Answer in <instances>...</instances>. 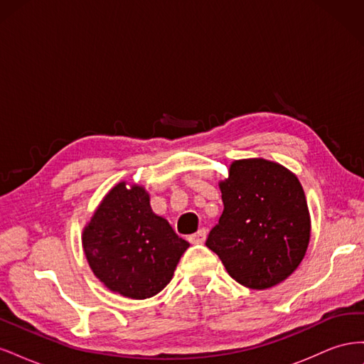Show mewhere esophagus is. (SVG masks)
Segmentation results:
<instances>
[{"mask_svg":"<svg viewBox=\"0 0 364 364\" xmlns=\"http://www.w3.org/2000/svg\"><path fill=\"white\" fill-rule=\"evenodd\" d=\"M206 229H199L197 230L196 234H193V235H190V243H193V245H203L205 243V240H206Z\"/></svg>","mask_w":364,"mask_h":364,"instance_id":"obj_1","label":"esophagus"}]
</instances>
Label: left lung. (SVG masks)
I'll return each instance as SVG.
<instances>
[{
    "instance_id": "1",
    "label": "left lung",
    "mask_w": 364,
    "mask_h": 364,
    "mask_svg": "<svg viewBox=\"0 0 364 364\" xmlns=\"http://www.w3.org/2000/svg\"><path fill=\"white\" fill-rule=\"evenodd\" d=\"M218 186L225 209L206 246L247 289L266 290L287 279L305 257L311 230L296 174L261 158L240 159Z\"/></svg>"
}]
</instances>
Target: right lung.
<instances>
[{
    "label": "right lung",
    "instance_id": "1",
    "mask_svg": "<svg viewBox=\"0 0 364 364\" xmlns=\"http://www.w3.org/2000/svg\"><path fill=\"white\" fill-rule=\"evenodd\" d=\"M83 250L95 277L130 299H147L167 285L190 243L150 208L144 186L117 183L83 229Z\"/></svg>",
    "mask_w": 364,
    "mask_h": 364
}]
</instances>
